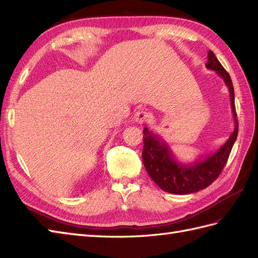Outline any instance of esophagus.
<instances>
[{"label": "esophagus", "mask_w": 258, "mask_h": 258, "mask_svg": "<svg viewBox=\"0 0 258 258\" xmlns=\"http://www.w3.org/2000/svg\"><path fill=\"white\" fill-rule=\"evenodd\" d=\"M150 117V114L148 112L144 111V110H139V111H137L135 114H134V121L136 123H139V124H143V123H146L148 122Z\"/></svg>", "instance_id": "34e87169"}]
</instances>
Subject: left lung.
<instances>
[{
  "label": "left lung",
  "mask_w": 258,
  "mask_h": 258,
  "mask_svg": "<svg viewBox=\"0 0 258 258\" xmlns=\"http://www.w3.org/2000/svg\"><path fill=\"white\" fill-rule=\"evenodd\" d=\"M205 67L215 71L223 79L229 91L234 130L227 142L214 153L199 158L192 164H183L177 161L167 145L159 135L144 128L143 162L151 179L166 192L188 195L209 187L222 173L230 151L238 136V120L234 106V90L228 73L212 50H209Z\"/></svg>",
  "instance_id": "1"
}]
</instances>
